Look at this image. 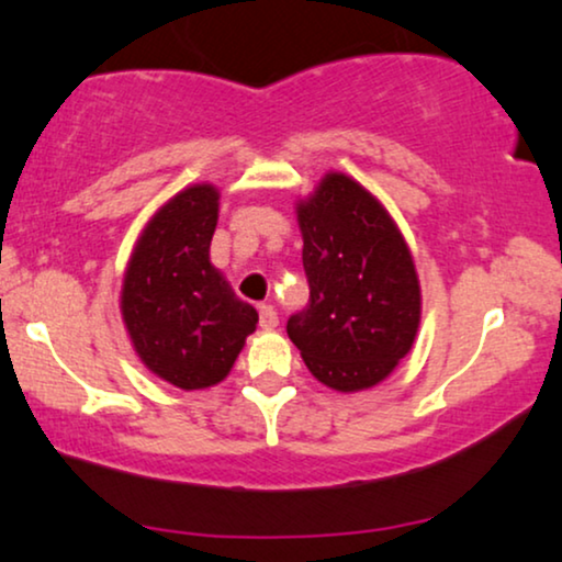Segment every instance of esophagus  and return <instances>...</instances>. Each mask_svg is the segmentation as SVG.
I'll use <instances>...</instances> for the list:
<instances>
[{"mask_svg":"<svg viewBox=\"0 0 562 562\" xmlns=\"http://www.w3.org/2000/svg\"><path fill=\"white\" fill-rule=\"evenodd\" d=\"M277 324H280V318H277V311L272 305H259V326L269 331V328H274Z\"/></svg>","mask_w":562,"mask_h":562,"instance_id":"34e87169","label":"esophagus"}]
</instances>
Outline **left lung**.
<instances>
[{
    "label": "left lung",
    "instance_id": "1",
    "mask_svg": "<svg viewBox=\"0 0 562 562\" xmlns=\"http://www.w3.org/2000/svg\"><path fill=\"white\" fill-rule=\"evenodd\" d=\"M311 301L288 336L313 378L341 393L378 385L414 347L422 288L398 226L339 171L297 203Z\"/></svg>",
    "mask_w": 562,
    "mask_h": 562
}]
</instances>
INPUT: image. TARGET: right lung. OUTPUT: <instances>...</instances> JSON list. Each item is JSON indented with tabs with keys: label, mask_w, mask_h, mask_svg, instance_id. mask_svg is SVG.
Wrapping results in <instances>:
<instances>
[{
	"label": "right lung",
	"mask_w": 562,
	"mask_h": 562,
	"mask_svg": "<svg viewBox=\"0 0 562 562\" xmlns=\"http://www.w3.org/2000/svg\"><path fill=\"white\" fill-rule=\"evenodd\" d=\"M218 190L192 184L159 207L131 254L120 311L140 362L182 391L221 383L259 313L211 265Z\"/></svg>",
	"instance_id": "1"
}]
</instances>
